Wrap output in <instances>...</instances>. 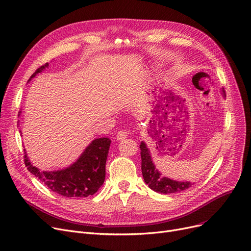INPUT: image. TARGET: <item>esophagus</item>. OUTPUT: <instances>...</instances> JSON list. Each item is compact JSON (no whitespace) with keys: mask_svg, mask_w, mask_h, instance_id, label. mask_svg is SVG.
I'll return each instance as SVG.
<instances>
[{"mask_svg":"<svg viewBox=\"0 0 251 251\" xmlns=\"http://www.w3.org/2000/svg\"><path fill=\"white\" fill-rule=\"evenodd\" d=\"M127 136H128V132L126 131V130H119L116 137H117L118 140H122V139L126 138Z\"/></svg>","mask_w":251,"mask_h":251,"instance_id":"34e87169","label":"esophagus"}]
</instances>
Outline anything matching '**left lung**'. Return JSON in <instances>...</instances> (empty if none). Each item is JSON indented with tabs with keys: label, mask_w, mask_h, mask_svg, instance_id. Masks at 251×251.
<instances>
[{
	"label": "left lung",
	"mask_w": 251,
	"mask_h": 251,
	"mask_svg": "<svg viewBox=\"0 0 251 251\" xmlns=\"http://www.w3.org/2000/svg\"><path fill=\"white\" fill-rule=\"evenodd\" d=\"M139 148L141 156V172H143L146 183L149 184L152 191L162 194H171L184 191L192 186L188 181H176L167 177H162L152 164L150 151L144 141L140 144Z\"/></svg>",
	"instance_id": "obj_1"
}]
</instances>
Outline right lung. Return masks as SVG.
<instances>
[{"label":"right lung","instance_id":"right-lung-1","mask_svg":"<svg viewBox=\"0 0 251 251\" xmlns=\"http://www.w3.org/2000/svg\"><path fill=\"white\" fill-rule=\"evenodd\" d=\"M46 67L48 63L40 67L30 78ZM110 145L111 139L107 137L94 139L75 164L60 171L42 172L30 164L26 155H25V164L27 170L52 192L67 198L88 197L99 191L104 181L105 162Z\"/></svg>","mask_w":251,"mask_h":251}]
</instances>
